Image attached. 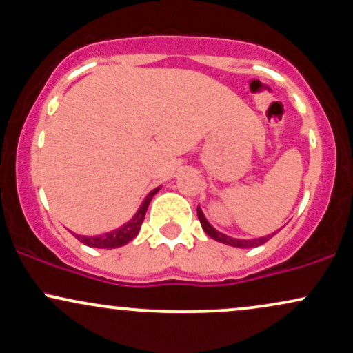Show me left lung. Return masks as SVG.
Returning a JSON list of instances; mask_svg holds the SVG:
<instances>
[{
	"label": "left lung",
	"mask_w": 353,
	"mask_h": 353,
	"mask_svg": "<svg viewBox=\"0 0 353 353\" xmlns=\"http://www.w3.org/2000/svg\"><path fill=\"white\" fill-rule=\"evenodd\" d=\"M197 217H199L201 225H202V229H204V232L208 234L210 239H214V241H217V242H222V244H225V245L239 247V249H250V247H259V245L265 244V242L269 241V239L272 237L274 234L279 232V230H277V232L269 234V236L257 237V239H237V237H230L224 232H219L216 228H212V225H210V222L208 221V219H205L204 212H202V209L199 208V205H197Z\"/></svg>",
	"instance_id": "left-lung-1"
}]
</instances>
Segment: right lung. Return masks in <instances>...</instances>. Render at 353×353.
Listing matches in <instances>:
<instances>
[{
	"mask_svg": "<svg viewBox=\"0 0 353 353\" xmlns=\"http://www.w3.org/2000/svg\"><path fill=\"white\" fill-rule=\"evenodd\" d=\"M159 189L161 188L152 189L151 192H149L148 196L144 197V201L141 202L139 209L136 210L134 216L129 219L128 222H124L121 228L109 230V232L101 234V236H91V237H89V236H78V234H74V236L78 237V241L83 242L84 245L94 247V249H117V247L125 245L128 242H131L132 239L137 236V234H139L149 202H151V199L154 196H156V192Z\"/></svg>",
	"mask_w": 353,
	"mask_h": 353,
	"instance_id": "add662e5",
	"label": "right lung"
}]
</instances>
